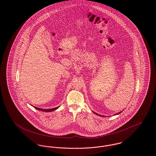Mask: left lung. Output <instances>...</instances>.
I'll return each mask as SVG.
<instances>
[{"label": "left lung", "mask_w": 156, "mask_h": 156, "mask_svg": "<svg viewBox=\"0 0 156 156\" xmlns=\"http://www.w3.org/2000/svg\"><path fill=\"white\" fill-rule=\"evenodd\" d=\"M121 112H122V111H121V112H119V113H117V114H115V115H117V114H119V113H121ZM94 112V113H95V112ZM95 114H97V115H100V116H102V117H105V116H103V115H99V114H97V113H95Z\"/></svg>", "instance_id": "1"}]
</instances>
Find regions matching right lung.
<instances>
[{
	"label": "right lung",
	"mask_w": 156,
	"mask_h": 156,
	"mask_svg": "<svg viewBox=\"0 0 156 156\" xmlns=\"http://www.w3.org/2000/svg\"><path fill=\"white\" fill-rule=\"evenodd\" d=\"M35 108H36L37 110H39V111H44V112H51V111H55V110H56L57 108H58L59 107H56L54 108H51V109H42V108H37V107H34Z\"/></svg>",
	"instance_id": "obj_1"
}]
</instances>
